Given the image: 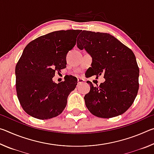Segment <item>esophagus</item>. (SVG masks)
Instances as JSON below:
<instances>
[{
	"label": "esophagus",
	"mask_w": 154,
	"mask_h": 154,
	"mask_svg": "<svg viewBox=\"0 0 154 154\" xmlns=\"http://www.w3.org/2000/svg\"><path fill=\"white\" fill-rule=\"evenodd\" d=\"M84 82V80L82 79H77V83L78 84H81V83H82Z\"/></svg>",
	"instance_id": "1"
}]
</instances>
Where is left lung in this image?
I'll use <instances>...</instances> for the list:
<instances>
[{"instance_id":"left-lung-1","label":"left lung","mask_w":154,"mask_h":154,"mask_svg":"<svg viewBox=\"0 0 154 154\" xmlns=\"http://www.w3.org/2000/svg\"><path fill=\"white\" fill-rule=\"evenodd\" d=\"M77 48L84 49L92 58V75H104L105 82L85 94V106L94 116L111 118L126 112L139 90V69L131 49L110 34L81 30Z\"/></svg>"}]
</instances>
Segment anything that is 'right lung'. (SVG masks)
<instances>
[{"mask_svg":"<svg viewBox=\"0 0 154 154\" xmlns=\"http://www.w3.org/2000/svg\"><path fill=\"white\" fill-rule=\"evenodd\" d=\"M78 30H58L31 41L15 66L16 91L21 106L30 116L51 119L64 111L67 98L77 84L70 76L53 82L55 72L66 67V57L76 44Z\"/></svg>","mask_w":154,"mask_h":154,"instance_id":"add662e5","label":"right lung"}]
</instances>
